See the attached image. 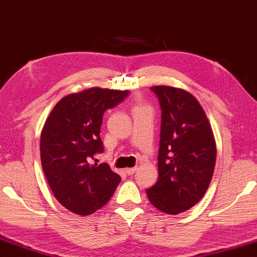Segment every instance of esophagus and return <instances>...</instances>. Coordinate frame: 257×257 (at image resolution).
<instances>
[{"instance_id":"1","label":"esophagus","mask_w":257,"mask_h":257,"mask_svg":"<svg viewBox=\"0 0 257 257\" xmlns=\"http://www.w3.org/2000/svg\"><path fill=\"white\" fill-rule=\"evenodd\" d=\"M136 171H137V167H131V168H126V170H125V172H126V174H127V175H132V174H134V173H136Z\"/></svg>"}]
</instances>
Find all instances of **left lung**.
Here are the masks:
<instances>
[{"mask_svg":"<svg viewBox=\"0 0 257 257\" xmlns=\"http://www.w3.org/2000/svg\"><path fill=\"white\" fill-rule=\"evenodd\" d=\"M162 109L158 180L147 189L155 207L176 215L203 198L211 183L216 145L205 111L189 92L153 86Z\"/></svg>","mask_w":257,"mask_h":257,"instance_id":"obj_1","label":"left lung"}]
</instances>
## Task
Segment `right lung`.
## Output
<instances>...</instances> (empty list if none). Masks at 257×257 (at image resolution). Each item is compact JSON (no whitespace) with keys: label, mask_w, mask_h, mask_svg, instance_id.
I'll list each match as a JSON object with an SVG mask.
<instances>
[{"label":"right lung","mask_w":257,"mask_h":257,"mask_svg":"<svg viewBox=\"0 0 257 257\" xmlns=\"http://www.w3.org/2000/svg\"><path fill=\"white\" fill-rule=\"evenodd\" d=\"M130 91L85 90L65 96L54 106L41 134V162L54 197L64 207L85 216L106 205L120 182L108 164H96L103 153L102 116L127 98Z\"/></svg>","instance_id":"right-lung-1"}]
</instances>
